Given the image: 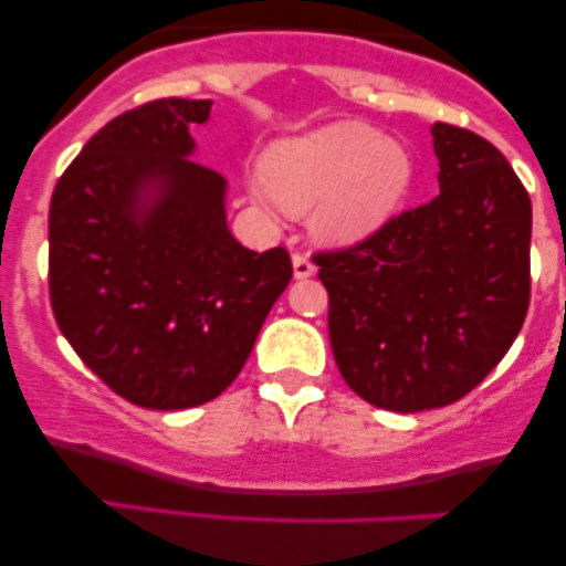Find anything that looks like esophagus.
Wrapping results in <instances>:
<instances>
[{"label":"esophagus","mask_w":566,"mask_h":566,"mask_svg":"<svg viewBox=\"0 0 566 566\" xmlns=\"http://www.w3.org/2000/svg\"><path fill=\"white\" fill-rule=\"evenodd\" d=\"M292 271H295L297 279H308L316 269H314V263H311V258L305 255L303 250H295V252H292Z\"/></svg>","instance_id":"1"}]
</instances>
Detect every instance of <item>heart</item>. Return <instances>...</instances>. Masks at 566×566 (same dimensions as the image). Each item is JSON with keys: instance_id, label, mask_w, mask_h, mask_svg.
I'll use <instances>...</instances> for the list:
<instances>
[{"instance_id": "heart-1", "label": "heart", "mask_w": 566, "mask_h": 566, "mask_svg": "<svg viewBox=\"0 0 566 566\" xmlns=\"http://www.w3.org/2000/svg\"><path fill=\"white\" fill-rule=\"evenodd\" d=\"M407 148L361 122H337L265 154L258 199L308 210L324 242H354L394 216L412 186Z\"/></svg>"}]
</instances>
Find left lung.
<instances>
[{
	"instance_id": "1",
	"label": "left lung",
	"mask_w": 566,
	"mask_h": 566,
	"mask_svg": "<svg viewBox=\"0 0 566 566\" xmlns=\"http://www.w3.org/2000/svg\"><path fill=\"white\" fill-rule=\"evenodd\" d=\"M439 193L369 237L314 252L343 380L391 412L463 399L500 365L530 308L532 201L509 159L437 122Z\"/></svg>"
}]
</instances>
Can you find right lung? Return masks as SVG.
Masks as SVG:
<instances>
[{
  "label": "right lung",
  "instance_id": "1",
  "mask_svg": "<svg viewBox=\"0 0 566 566\" xmlns=\"http://www.w3.org/2000/svg\"><path fill=\"white\" fill-rule=\"evenodd\" d=\"M212 101L157 97L97 129L50 201V305L61 333L122 399L186 409L237 380L292 279L284 247L247 250L223 178L188 159ZM148 182L160 199L143 211Z\"/></svg>",
  "mask_w": 566,
  "mask_h": 566
}]
</instances>
